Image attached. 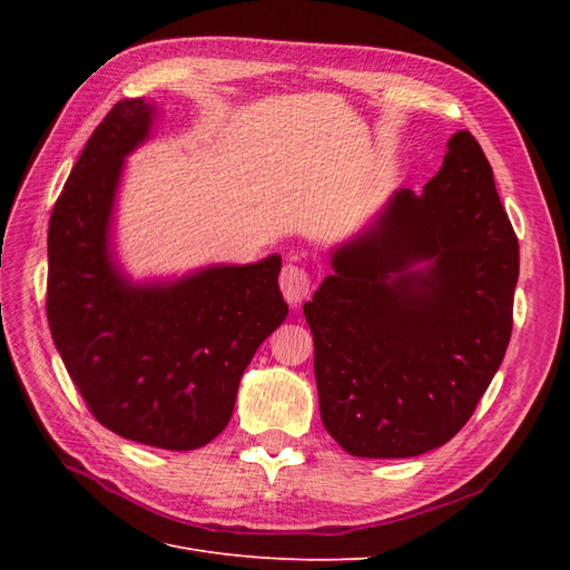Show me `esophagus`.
<instances>
[{
  "label": "esophagus",
  "instance_id": "1",
  "mask_svg": "<svg viewBox=\"0 0 570 570\" xmlns=\"http://www.w3.org/2000/svg\"><path fill=\"white\" fill-rule=\"evenodd\" d=\"M281 289H283L285 299L292 306L302 304L308 297V292H312V278H308V271L297 266V264L283 266V271H281Z\"/></svg>",
  "mask_w": 570,
  "mask_h": 570
}]
</instances>
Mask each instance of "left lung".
<instances>
[{
  "instance_id": "8db88e82",
  "label": "left lung",
  "mask_w": 570,
  "mask_h": 570,
  "mask_svg": "<svg viewBox=\"0 0 570 570\" xmlns=\"http://www.w3.org/2000/svg\"><path fill=\"white\" fill-rule=\"evenodd\" d=\"M333 268L304 304L327 433L366 459L450 442L507 354L519 281V237L475 137L456 132L423 193H394Z\"/></svg>"
}]
</instances>
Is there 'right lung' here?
<instances>
[{"label": "right lung", "instance_id": "1", "mask_svg": "<svg viewBox=\"0 0 570 570\" xmlns=\"http://www.w3.org/2000/svg\"><path fill=\"white\" fill-rule=\"evenodd\" d=\"M154 107L114 105L95 128L49 218L47 321L92 416L116 435L187 452L233 416L254 352L287 316L281 256L214 266L170 285H130L107 235L126 154Z\"/></svg>", "mask_w": 570, "mask_h": 570}]
</instances>
